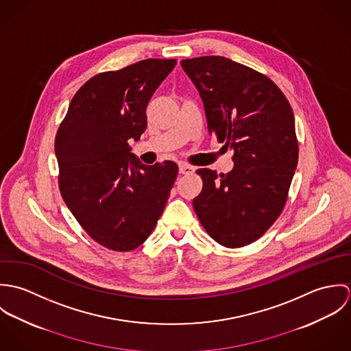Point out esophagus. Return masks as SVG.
Here are the masks:
<instances>
[{"mask_svg":"<svg viewBox=\"0 0 351 351\" xmlns=\"http://www.w3.org/2000/svg\"><path fill=\"white\" fill-rule=\"evenodd\" d=\"M178 166H180V173L181 174H192L196 170L193 166H191L188 163H184V162H181Z\"/></svg>","mask_w":351,"mask_h":351,"instance_id":"esophagus-1","label":"esophagus"}]
</instances>
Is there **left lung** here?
<instances>
[{"label": "left lung", "mask_w": 351, "mask_h": 351, "mask_svg": "<svg viewBox=\"0 0 351 351\" xmlns=\"http://www.w3.org/2000/svg\"><path fill=\"white\" fill-rule=\"evenodd\" d=\"M204 102L208 132L232 150L234 169H199L193 208L201 226L228 249L259 239L278 219L299 160L291 104L265 74L224 56L181 60Z\"/></svg>", "instance_id": "1"}]
</instances>
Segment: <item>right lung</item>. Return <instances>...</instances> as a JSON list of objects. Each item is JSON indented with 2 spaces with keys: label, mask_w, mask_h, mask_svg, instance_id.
<instances>
[{
  "label": "right lung",
  "mask_w": 351,
  "mask_h": 351,
  "mask_svg": "<svg viewBox=\"0 0 351 351\" xmlns=\"http://www.w3.org/2000/svg\"><path fill=\"white\" fill-rule=\"evenodd\" d=\"M176 63L145 59L92 77L58 128L62 199L86 234L109 250H135L150 237L177 178L176 162L146 166L128 146L146 131L149 101Z\"/></svg>",
  "instance_id": "add662e5"
}]
</instances>
